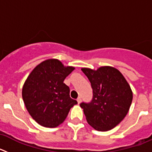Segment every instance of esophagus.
Masks as SVG:
<instances>
[{
	"label": "esophagus",
	"mask_w": 152,
	"mask_h": 152,
	"mask_svg": "<svg viewBox=\"0 0 152 152\" xmlns=\"http://www.w3.org/2000/svg\"><path fill=\"white\" fill-rule=\"evenodd\" d=\"M77 103H78V104L79 103H80V102H81V98H80V96H79V97L77 99Z\"/></svg>",
	"instance_id": "34e87169"
}]
</instances>
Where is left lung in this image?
I'll return each mask as SVG.
<instances>
[{
	"label": "left lung",
	"mask_w": 152,
	"mask_h": 152,
	"mask_svg": "<svg viewBox=\"0 0 152 152\" xmlns=\"http://www.w3.org/2000/svg\"><path fill=\"white\" fill-rule=\"evenodd\" d=\"M93 89L91 103H81L88 124L97 131L116 127L128 113L132 101V91L119 70L102 66L96 70L83 68Z\"/></svg>",
	"instance_id": "obj_1"
}]
</instances>
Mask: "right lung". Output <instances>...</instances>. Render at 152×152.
Returning a JSON list of instances; mask_svg holds the SVG:
<instances>
[{"label":"right lung","mask_w":152,"mask_h":152,"mask_svg":"<svg viewBox=\"0 0 152 152\" xmlns=\"http://www.w3.org/2000/svg\"><path fill=\"white\" fill-rule=\"evenodd\" d=\"M75 70L51 58L39 64L23 86L22 96L29 115L37 123L55 128L64 121L70 109L77 102L70 97L64 80Z\"/></svg>","instance_id":"obj_1"}]
</instances>
